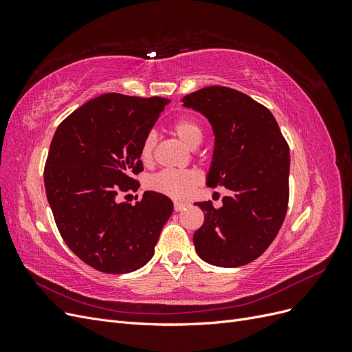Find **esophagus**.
Masks as SVG:
<instances>
[{
	"label": "esophagus",
	"instance_id": "obj_1",
	"mask_svg": "<svg viewBox=\"0 0 352 352\" xmlns=\"http://www.w3.org/2000/svg\"><path fill=\"white\" fill-rule=\"evenodd\" d=\"M186 207H189V202H186V201H175V210L176 211H182Z\"/></svg>",
	"mask_w": 352,
	"mask_h": 352
}]
</instances>
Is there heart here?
I'll list each match as a JSON object with an SVG mask.
<instances>
[{"mask_svg":"<svg viewBox=\"0 0 352 352\" xmlns=\"http://www.w3.org/2000/svg\"><path fill=\"white\" fill-rule=\"evenodd\" d=\"M176 136L189 148H197L202 141V131L197 122L190 119H179L173 123ZM155 146V135L148 133L141 144L140 158L142 163H150L153 160ZM201 182V176L192 170H163L148 179V188L155 192L168 195L172 198H185L192 194L195 186Z\"/></svg>","mask_w":352,"mask_h":352,"instance_id":"1","label":"heart"}]
</instances>
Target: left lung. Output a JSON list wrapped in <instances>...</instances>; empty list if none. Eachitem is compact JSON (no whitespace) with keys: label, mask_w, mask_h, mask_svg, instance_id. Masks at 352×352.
<instances>
[{"label":"left lung","mask_w":352,"mask_h":352,"mask_svg":"<svg viewBox=\"0 0 352 352\" xmlns=\"http://www.w3.org/2000/svg\"><path fill=\"white\" fill-rule=\"evenodd\" d=\"M182 102L204 116L214 133L207 185L230 190L220 208L195 202L204 211L195 251L217 267H239L269 248L285 220L289 146L270 110L236 89L202 88Z\"/></svg>","instance_id":"left-lung-1"}]
</instances>
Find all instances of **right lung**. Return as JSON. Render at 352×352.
<instances>
[{
  "label": "right lung",
  "instance_id": "1",
  "mask_svg": "<svg viewBox=\"0 0 352 352\" xmlns=\"http://www.w3.org/2000/svg\"><path fill=\"white\" fill-rule=\"evenodd\" d=\"M167 98L104 94L60 123L50 145L44 182L50 207L67 247L104 273H131L153 258L160 233L173 212L163 194L117 202L136 190L140 150Z\"/></svg>",
  "mask_w": 352,
  "mask_h": 352
}]
</instances>
